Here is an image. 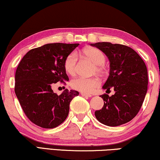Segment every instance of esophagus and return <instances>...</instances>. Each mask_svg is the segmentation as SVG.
Segmentation results:
<instances>
[{
    "label": "esophagus",
    "instance_id": "34e87169",
    "mask_svg": "<svg viewBox=\"0 0 160 160\" xmlns=\"http://www.w3.org/2000/svg\"><path fill=\"white\" fill-rule=\"evenodd\" d=\"M81 95L83 96V97H92V94H86V93H83V92H82V93H81Z\"/></svg>",
    "mask_w": 160,
    "mask_h": 160
}]
</instances>
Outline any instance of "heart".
<instances>
[{"mask_svg": "<svg viewBox=\"0 0 160 160\" xmlns=\"http://www.w3.org/2000/svg\"><path fill=\"white\" fill-rule=\"evenodd\" d=\"M82 54L86 58L97 65L98 72L104 71L103 64L106 61L105 55L100 50L96 48H88L83 50ZM64 68L68 74L74 75L77 69V56L75 52H71L67 55L64 61ZM100 85V82L97 78L77 77L71 82V86L73 89L82 92L83 93H92Z\"/></svg>", "mask_w": 160, "mask_h": 160, "instance_id": "b5f03b06", "label": "heart"}]
</instances>
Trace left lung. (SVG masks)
Listing matches in <instances>:
<instances>
[{
    "mask_svg": "<svg viewBox=\"0 0 160 160\" xmlns=\"http://www.w3.org/2000/svg\"><path fill=\"white\" fill-rule=\"evenodd\" d=\"M102 50L110 61V75L103 89H114L115 94L100 95L104 106L94 112L96 118L108 126H118L139 112L148 88L146 64L135 50L126 45L110 42L91 44Z\"/></svg>",
    "mask_w": 160,
    "mask_h": 160,
    "instance_id": "8db88e82",
    "label": "left lung"
}]
</instances>
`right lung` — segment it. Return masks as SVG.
I'll use <instances>...</instances> for the list:
<instances>
[{
    "mask_svg": "<svg viewBox=\"0 0 160 160\" xmlns=\"http://www.w3.org/2000/svg\"><path fill=\"white\" fill-rule=\"evenodd\" d=\"M78 45L46 44L30 50L18 65L16 95L25 115L37 126L53 128L61 125L68 116L71 101L79 94L66 89L58 95L51 89V84L68 81L64 61Z\"/></svg>",
    "mask_w": 160,
    "mask_h": 160,
    "instance_id": "add662e5",
    "label": "right lung"
}]
</instances>
